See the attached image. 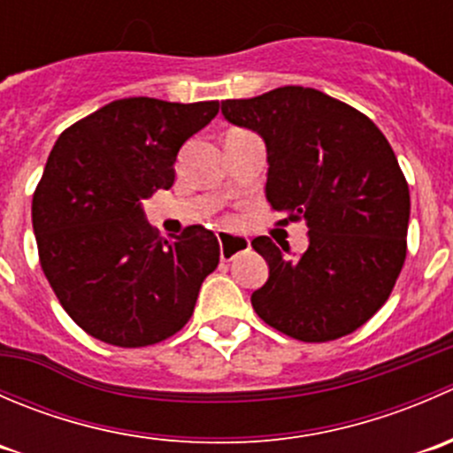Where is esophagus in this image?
I'll return each instance as SVG.
<instances>
[{"mask_svg": "<svg viewBox=\"0 0 453 453\" xmlns=\"http://www.w3.org/2000/svg\"><path fill=\"white\" fill-rule=\"evenodd\" d=\"M219 252H221V260H232L236 254L250 250V239L248 236L230 234V232H219Z\"/></svg>", "mask_w": 453, "mask_h": 453, "instance_id": "obj_1", "label": "esophagus"}]
</instances>
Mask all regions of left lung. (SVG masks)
<instances>
[{"instance_id": "left-lung-1", "label": "left lung", "mask_w": 453, "mask_h": 453, "mask_svg": "<svg viewBox=\"0 0 453 453\" xmlns=\"http://www.w3.org/2000/svg\"><path fill=\"white\" fill-rule=\"evenodd\" d=\"M221 113L265 140V195L285 217L278 223L309 227L300 258L269 236L252 241L269 265L254 311L300 342L357 331L386 304L408 252L410 190L390 142L362 111L311 87L223 100Z\"/></svg>"}]
</instances>
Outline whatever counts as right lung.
Wrapping results in <instances>:
<instances>
[{
	"instance_id": "1",
	"label": "right lung",
	"mask_w": 453,
	"mask_h": 453,
	"mask_svg": "<svg viewBox=\"0 0 453 453\" xmlns=\"http://www.w3.org/2000/svg\"><path fill=\"white\" fill-rule=\"evenodd\" d=\"M219 113V100L122 98L58 135L32 197L41 269L67 315L122 349L157 344L188 322L219 265L203 226L162 239L142 201L175 181L181 144Z\"/></svg>"
}]
</instances>
